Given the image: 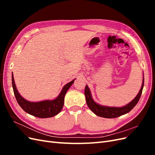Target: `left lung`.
<instances>
[{
    "label": "left lung",
    "instance_id": "1",
    "mask_svg": "<svg viewBox=\"0 0 155 155\" xmlns=\"http://www.w3.org/2000/svg\"><path fill=\"white\" fill-rule=\"evenodd\" d=\"M144 85V78H143V82L141 88L134 99L131 101L129 104L121 107H107L97 104L93 100L90 89L87 85L85 86V95L86 98V101L88 107L96 115L103 117L106 118H114L119 117L121 115L128 113L132 110L134 106L138 104L140 96L142 95V90Z\"/></svg>",
    "mask_w": 155,
    "mask_h": 155
}]
</instances>
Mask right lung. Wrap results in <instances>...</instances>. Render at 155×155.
I'll return each mask as SVG.
<instances>
[{"label":"right lung","mask_w":155,"mask_h":155,"mask_svg":"<svg viewBox=\"0 0 155 155\" xmlns=\"http://www.w3.org/2000/svg\"><path fill=\"white\" fill-rule=\"evenodd\" d=\"M12 87L17 101L22 109L27 113L37 118H51L57 115L62 110L64 105V98L67 91L74 83L75 79L66 84L59 96L53 100H45L39 102H31L23 98L17 90L13 75L12 74Z\"/></svg>","instance_id":"add662e5"}]
</instances>
